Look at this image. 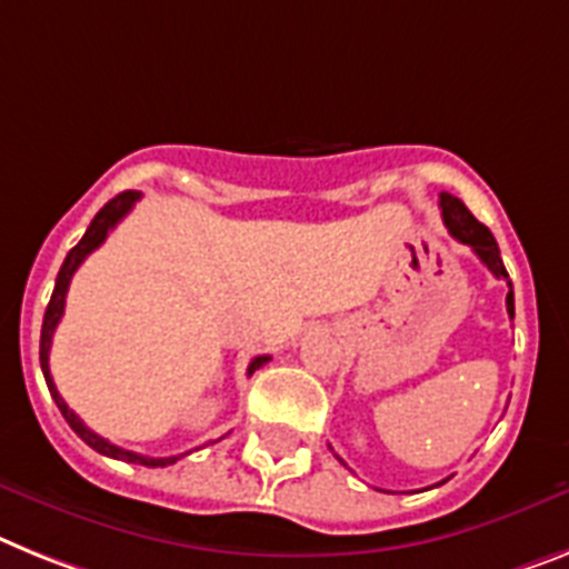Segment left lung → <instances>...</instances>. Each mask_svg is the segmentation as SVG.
<instances>
[{
	"label": "left lung",
	"instance_id": "left-lung-1",
	"mask_svg": "<svg viewBox=\"0 0 569 569\" xmlns=\"http://www.w3.org/2000/svg\"><path fill=\"white\" fill-rule=\"evenodd\" d=\"M439 211H442V222H446L448 231L455 233L460 242H466V246L480 257V262H486V269H489L491 274L498 277V280H506V286H509V295H506V312H509V318H515L512 280H509V274H506V266L503 260H500V248L498 242H495V237H491L489 228H486L483 222H477L475 213H471L469 208H466V204L451 193H439Z\"/></svg>",
	"mask_w": 569,
	"mask_h": 569
}]
</instances>
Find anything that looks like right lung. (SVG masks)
Returning a JSON list of instances; mask_svg holds the SVG:
<instances>
[{
    "label": "right lung",
    "mask_w": 569,
    "mask_h": 569,
    "mask_svg": "<svg viewBox=\"0 0 569 569\" xmlns=\"http://www.w3.org/2000/svg\"><path fill=\"white\" fill-rule=\"evenodd\" d=\"M141 199V193L138 190H123V193H118L114 199H109L103 208H100L98 213H94L92 226L86 228L83 240L78 242V246L71 248L69 254H66L63 266H60V274H57V283H54V292H51V300H49V309H46V318H42V336H40V365H42V376H46V385H49L51 390V399L57 402V408H60V413L66 417V422L71 425V431L78 433L80 439H83L86 446L94 448L98 455L103 457H112V460H127V462H138V466H150V469H159V466H173L179 457H144V455H136V451H127V448L121 446H112L109 439L98 437V433L92 431V428H86L83 419L74 413V410L69 408V405L63 402V396L57 393L54 388V379H51V370H49V350H51V338H54V329L57 323H60V318H63V309H66V292H69V283H71V274L78 271L80 262L86 260V257L92 254L94 248L103 246V240L109 237V231H112L118 222H121L127 213L132 211V204ZM269 361V356H257L251 365H248V376L254 373V370H260L262 365Z\"/></svg>",
    "instance_id": "right-lung-1"
}]
</instances>
